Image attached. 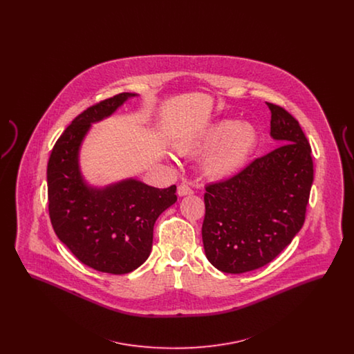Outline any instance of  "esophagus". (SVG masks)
Returning <instances> with one entry per match:
<instances>
[{
  "mask_svg": "<svg viewBox=\"0 0 354 354\" xmlns=\"http://www.w3.org/2000/svg\"><path fill=\"white\" fill-rule=\"evenodd\" d=\"M194 189L187 185V183H182L178 187V195L179 196H185V195H192Z\"/></svg>",
  "mask_w": 354,
  "mask_h": 354,
  "instance_id": "obj_1",
  "label": "esophagus"
}]
</instances>
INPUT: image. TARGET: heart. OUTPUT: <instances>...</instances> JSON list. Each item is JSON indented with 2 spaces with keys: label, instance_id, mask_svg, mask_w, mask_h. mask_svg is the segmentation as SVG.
I'll return each instance as SVG.
<instances>
[{
  "label": "heart",
  "instance_id": "1",
  "mask_svg": "<svg viewBox=\"0 0 354 354\" xmlns=\"http://www.w3.org/2000/svg\"><path fill=\"white\" fill-rule=\"evenodd\" d=\"M257 143L251 124L223 120L207 129L196 139L182 145L179 151L188 155L207 153L203 169L211 179L232 176L248 160Z\"/></svg>",
  "mask_w": 354,
  "mask_h": 354
}]
</instances>
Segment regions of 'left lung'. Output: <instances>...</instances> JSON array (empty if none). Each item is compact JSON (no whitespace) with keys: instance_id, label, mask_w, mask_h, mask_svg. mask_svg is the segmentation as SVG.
<instances>
[{"instance_id":"1","label":"left lung","mask_w":354,"mask_h":354,"mask_svg":"<svg viewBox=\"0 0 354 354\" xmlns=\"http://www.w3.org/2000/svg\"><path fill=\"white\" fill-rule=\"evenodd\" d=\"M281 146L205 187L202 236L209 263L244 273L270 263L301 230L313 183L312 149L297 119L266 102Z\"/></svg>"}]
</instances>
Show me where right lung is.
I'll return each mask as SVG.
<instances>
[{
  "label": "right lung",
  "mask_w": 354,
  "mask_h": 354,
  "mask_svg": "<svg viewBox=\"0 0 354 354\" xmlns=\"http://www.w3.org/2000/svg\"><path fill=\"white\" fill-rule=\"evenodd\" d=\"M131 93L87 107L68 124L48 163L49 216L55 235L84 266L123 274L151 252L153 224L176 202V185L155 188L134 179L103 189L87 187L78 169V150L90 123L113 114Z\"/></svg>",
  "instance_id": "1"
}]
</instances>
